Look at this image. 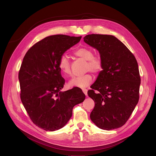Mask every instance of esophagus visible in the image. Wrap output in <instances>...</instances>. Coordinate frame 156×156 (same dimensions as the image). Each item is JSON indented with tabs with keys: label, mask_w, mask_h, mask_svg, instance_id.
Returning <instances> with one entry per match:
<instances>
[{
	"label": "esophagus",
	"mask_w": 156,
	"mask_h": 156,
	"mask_svg": "<svg viewBox=\"0 0 156 156\" xmlns=\"http://www.w3.org/2000/svg\"><path fill=\"white\" fill-rule=\"evenodd\" d=\"M82 91H83V92L84 93V94H85V95H87V89H86V88H83V89H82Z\"/></svg>",
	"instance_id": "34e87169"
}]
</instances>
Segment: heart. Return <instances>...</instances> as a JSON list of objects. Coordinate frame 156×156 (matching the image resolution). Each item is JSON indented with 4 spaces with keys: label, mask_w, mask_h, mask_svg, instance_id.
Wrapping results in <instances>:
<instances>
[{
    "label": "heart",
    "mask_w": 156,
    "mask_h": 156,
    "mask_svg": "<svg viewBox=\"0 0 156 156\" xmlns=\"http://www.w3.org/2000/svg\"><path fill=\"white\" fill-rule=\"evenodd\" d=\"M75 56L87 61L86 70L91 71L94 74H99L103 69V61L101 56L94 55V52L88 47H80L73 52ZM58 66L65 76L71 75V62L65 55H62L59 60ZM93 76L91 73H88L83 75L74 76L68 83L71 87L85 88L92 82Z\"/></svg>",
    "instance_id": "1"
}]
</instances>
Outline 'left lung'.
Listing matches in <instances>:
<instances>
[{"instance_id": "8db88e82", "label": "left lung", "mask_w": 156, "mask_h": 156, "mask_svg": "<svg viewBox=\"0 0 156 156\" xmlns=\"http://www.w3.org/2000/svg\"><path fill=\"white\" fill-rule=\"evenodd\" d=\"M84 41L99 51L103 61V70L88 91L95 102L90 119L102 129L120 128L128 120L139 100L140 76L136 59L112 35H88Z\"/></svg>"}]
</instances>
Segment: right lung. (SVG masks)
I'll return each mask as SVG.
<instances>
[{
    "mask_svg": "<svg viewBox=\"0 0 156 156\" xmlns=\"http://www.w3.org/2000/svg\"><path fill=\"white\" fill-rule=\"evenodd\" d=\"M81 38L45 37L33 45L23 58L18 75L21 100L32 122L45 131L63 127L71 118L74 106L85 99L79 88L61 91L65 80L58 66L60 57Z\"/></svg>",
    "mask_w": 156,
    "mask_h": 156,
    "instance_id": "obj_1",
    "label": "right lung"
}]
</instances>
